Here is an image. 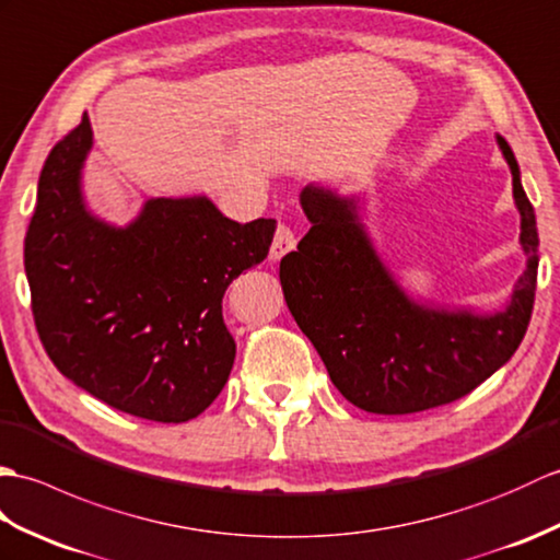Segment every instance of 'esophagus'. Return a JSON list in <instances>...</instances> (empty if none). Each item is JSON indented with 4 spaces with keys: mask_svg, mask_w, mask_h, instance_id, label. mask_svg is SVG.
Listing matches in <instances>:
<instances>
[{
    "mask_svg": "<svg viewBox=\"0 0 560 560\" xmlns=\"http://www.w3.org/2000/svg\"><path fill=\"white\" fill-rule=\"evenodd\" d=\"M296 246V237L290 225H284V222H278L276 228V237H272V244H270V258H282L284 254H290L292 248Z\"/></svg>",
    "mask_w": 560,
    "mask_h": 560,
    "instance_id": "esophagus-1",
    "label": "esophagus"
}]
</instances>
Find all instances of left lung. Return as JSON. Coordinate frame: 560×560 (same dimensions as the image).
<instances>
[{"label":"left lung","instance_id":"obj_1","mask_svg":"<svg viewBox=\"0 0 560 560\" xmlns=\"http://www.w3.org/2000/svg\"><path fill=\"white\" fill-rule=\"evenodd\" d=\"M523 215L527 270L503 314L477 318L412 304L395 288L357 222L354 201L306 186L312 230L280 260L290 312L347 400L374 415H412L459 400L523 342L537 290L539 234L517 160L499 136Z\"/></svg>","mask_w":560,"mask_h":560}]
</instances>
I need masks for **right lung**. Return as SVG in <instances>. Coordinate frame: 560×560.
Here are the masks:
<instances>
[{
	"label": "right lung",
	"mask_w": 560,
	"mask_h": 560,
	"mask_svg": "<svg viewBox=\"0 0 560 560\" xmlns=\"http://www.w3.org/2000/svg\"><path fill=\"white\" fill-rule=\"evenodd\" d=\"M91 121L49 151L23 246L31 308L52 364L97 400L179 424L225 388L237 354L230 282L268 256L276 220L234 222L208 198H153L127 230L85 213Z\"/></svg>",
	"instance_id": "right-lung-1"
}]
</instances>
